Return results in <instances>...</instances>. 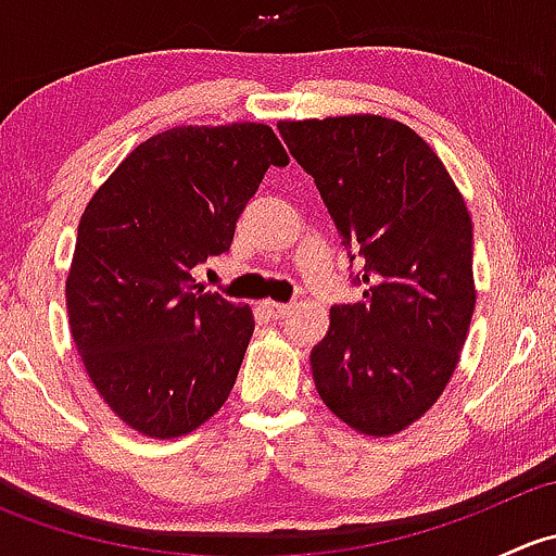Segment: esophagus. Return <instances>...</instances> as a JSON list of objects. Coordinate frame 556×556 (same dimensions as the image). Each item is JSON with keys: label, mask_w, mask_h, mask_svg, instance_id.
<instances>
[{"label": "esophagus", "mask_w": 556, "mask_h": 556, "mask_svg": "<svg viewBox=\"0 0 556 556\" xmlns=\"http://www.w3.org/2000/svg\"><path fill=\"white\" fill-rule=\"evenodd\" d=\"M290 309H293V304H279V301H263L261 304V312L268 319H282L285 314H290Z\"/></svg>", "instance_id": "esophagus-1"}]
</instances>
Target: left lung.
<instances>
[{"mask_svg":"<svg viewBox=\"0 0 556 556\" xmlns=\"http://www.w3.org/2000/svg\"><path fill=\"white\" fill-rule=\"evenodd\" d=\"M312 174L363 301L330 306L312 350L325 406L366 435H392L441 397L476 306L468 206L428 142L382 115L279 121Z\"/></svg>","mask_w":556,"mask_h":556,"instance_id":"1","label":"left lung"}]
</instances>
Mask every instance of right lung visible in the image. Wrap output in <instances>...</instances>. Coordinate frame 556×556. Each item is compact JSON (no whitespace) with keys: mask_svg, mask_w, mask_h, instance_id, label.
I'll return each mask as SVG.
<instances>
[{"mask_svg":"<svg viewBox=\"0 0 556 556\" xmlns=\"http://www.w3.org/2000/svg\"><path fill=\"white\" fill-rule=\"evenodd\" d=\"M268 166L263 123L177 126L134 148L93 193L66 277L70 328L106 406L150 439H177L231 395L252 309L195 290L190 268L228 252Z\"/></svg>","mask_w":556,"mask_h":556,"instance_id":"obj_1","label":"right lung"}]
</instances>
